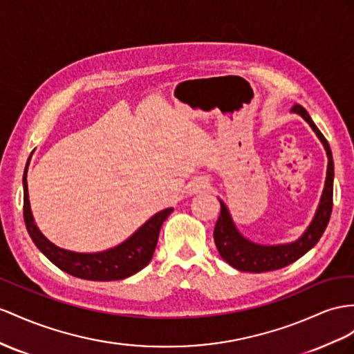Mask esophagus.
<instances>
[{
    "label": "esophagus",
    "mask_w": 354,
    "mask_h": 354,
    "mask_svg": "<svg viewBox=\"0 0 354 354\" xmlns=\"http://www.w3.org/2000/svg\"><path fill=\"white\" fill-rule=\"evenodd\" d=\"M207 185H209V183H207V179L201 176V178H194L192 183L187 185V189H188L189 193H197V192H201V189L206 188Z\"/></svg>",
    "instance_id": "esophagus-1"
}]
</instances>
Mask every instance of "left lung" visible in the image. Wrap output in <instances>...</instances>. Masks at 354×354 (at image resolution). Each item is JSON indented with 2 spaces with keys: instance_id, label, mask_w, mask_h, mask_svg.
Instances as JSON below:
<instances>
[{
  "instance_id": "left-lung-1",
  "label": "left lung",
  "mask_w": 354,
  "mask_h": 354,
  "mask_svg": "<svg viewBox=\"0 0 354 354\" xmlns=\"http://www.w3.org/2000/svg\"><path fill=\"white\" fill-rule=\"evenodd\" d=\"M293 112L304 116V120L313 127L315 134L324 145V149L328 152L329 165H328V176H326V184L323 189V196L319 205V209L314 216L310 227L306 229L304 236L297 239L293 243H287V245H277V247H261L256 245L245 238H242L239 232L234 227V224L230 218V215L225 209L223 202L220 216L216 220L215 229H214V241L216 250L220 251V256L227 261L230 266L242 272H269L277 270L281 268H286L290 263H293L297 259H301L305 252L310 251L324 233L328 223L330 220L332 214V205H333V160H332V151L328 140H326L322 131L317 129V125L313 122L311 116L308 115L305 107L301 104L293 106Z\"/></svg>"
}]
</instances>
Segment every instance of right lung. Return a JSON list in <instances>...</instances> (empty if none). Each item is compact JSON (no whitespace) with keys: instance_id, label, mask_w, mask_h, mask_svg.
Here are the masks:
<instances>
[{"instance_id":"add662e5","label":"right lung","mask_w":354,"mask_h":354,"mask_svg":"<svg viewBox=\"0 0 354 354\" xmlns=\"http://www.w3.org/2000/svg\"><path fill=\"white\" fill-rule=\"evenodd\" d=\"M28 167V165H26ZM174 212L171 207L161 211L145 223L131 238L121 245L95 254H77L61 250L50 243L35 227L26 185V169L24 171V220L32 242L53 265L67 274L91 281H116L134 275L147 266L157 247L161 224Z\"/></svg>"}]
</instances>
